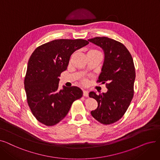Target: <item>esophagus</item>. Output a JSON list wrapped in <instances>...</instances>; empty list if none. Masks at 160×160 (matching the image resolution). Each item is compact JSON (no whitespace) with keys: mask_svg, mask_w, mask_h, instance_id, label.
<instances>
[{"mask_svg":"<svg viewBox=\"0 0 160 160\" xmlns=\"http://www.w3.org/2000/svg\"><path fill=\"white\" fill-rule=\"evenodd\" d=\"M83 96H84V97H88V95H89L88 91H86V90H83Z\"/></svg>","mask_w":160,"mask_h":160,"instance_id":"esophagus-1","label":"esophagus"}]
</instances>
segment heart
Masks as SVG:
<instances>
[{
  "label": "heart",
  "instance_id": "b5f03b06",
  "mask_svg": "<svg viewBox=\"0 0 160 160\" xmlns=\"http://www.w3.org/2000/svg\"><path fill=\"white\" fill-rule=\"evenodd\" d=\"M88 54H97V55H101V56H102L101 52H100L99 51V50H96V49H91V50H89L88 52ZM73 56H74V54L71 56V60L72 59ZM82 83H83V84H86V83H88V80H87L86 79H83V80H82Z\"/></svg>",
  "mask_w": 160,
  "mask_h": 160
}]
</instances>
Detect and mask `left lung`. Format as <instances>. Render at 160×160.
I'll list each match as a JSON object with an SVG mask.
<instances>
[{
  "label": "left lung",
  "mask_w": 160,
  "mask_h": 160,
  "mask_svg": "<svg viewBox=\"0 0 160 160\" xmlns=\"http://www.w3.org/2000/svg\"><path fill=\"white\" fill-rule=\"evenodd\" d=\"M88 41L103 50L104 60L98 82L106 83L108 89L106 93L99 95L90 92L89 97L98 102L97 108L91 114L100 123L112 124L124 115L133 96L136 71L133 59L128 49L119 41L107 37Z\"/></svg>",
  "instance_id": "left-lung-1"
}]
</instances>
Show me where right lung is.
Listing matches in <instances>:
<instances>
[{
    "label": "right lung",
    "instance_id": "right-lung-1",
    "mask_svg": "<svg viewBox=\"0 0 160 160\" xmlns=\"http://www.w3.org/2000/svg\"><path fill=\"white\" fill-rule=\"evenodd\" d=\"M89 42L84 39H55L33 52L24 78L28 104L36 119L53 126L68 113L74 100L82 97L77 86L58 89L60 76L68 66L72 54Z\"/></svg>",
    "mask_w": 160,
    "mask_h": 160
}]
</instances>
